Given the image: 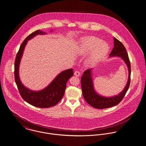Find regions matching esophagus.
Returning <instances> with one entry per match:
<instances>
[{"instance_id":"34e87169","label":"esophagus","mask_w":146,"mask_h":146,"mask_svg":"<svg viewBox=\"0 0 146 146\" xmlns=\"http://www.w3.org/2000/svg\"><path fill=\"white\" fill-rule=\"evenodd\" d=\"M74 75H75L76 76H79L80 75V72L79 71L76 70V71H75V72H74Z\"/></svg>"}]
</instances>
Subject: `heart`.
Wrapping results in <instances>:
<instances>
[{"label": "heart", "mask_w": 146, "mask_h": 146, "mask_svg": "<svg viewBox=\"0 0 146 146\" xmlns=\"http://www.w3.org/2000/svg\"><path fill=\"white\" fill-rule=\"evenodd\" d=\"M80 53L86 55L90 53L86 60L88 66H92L101 60L108 52L109 46L96 37L89 36L83 38L80 44Z\"/></svg>", "instance_id": "1"}]
</instances>
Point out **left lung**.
I'll use <instances>...</instances> for the list:
<instances>
[{"mask_svg":"<svg viewBox=\"0 0 146 146\" xmlns=\"http://www.w3.org/2000/svg\"><path fill=\"white\" fill-rule=\"evenodd\" d=\"M114 45L113 49L110 53V57L117 56L121 57L127 65L129 71L127 84L121 93L118 95L107 98L100 96L96 93L93 87L92 68L85 70L81 78L82 92L85 101L90 106L96 109H106L117 106L122 100L129 87L131 69L128 53L122 43L115 37H114Z\"/></svg>","mask_w":146,"mask_h":146,"instance_id":"8db88e82","label":"left lung"}]
</instances>
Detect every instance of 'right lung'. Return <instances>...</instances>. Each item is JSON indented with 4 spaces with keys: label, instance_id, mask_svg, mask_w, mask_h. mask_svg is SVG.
I'll return each instance as SVG.
<instances>
[{
    "label": "right lung",
    "instance_id": "obj_1",
    "mask_svg": "<svg viewBox=\"0 0 146 146\" xmlns=\"http://www.w3.org/2000/svg\"><path fill=\"white\" fill-rule=\"evenodd\" d=\"M39 34L43 35L46 33L40 30H37L29 35L22 43L15 60L14 78L19 94L26 102L33 106L45 108L54 106L61 100L65 94L67 82L73 76L74 72L72 68L62 71L56 77L47 87L38 92L30 90L22 84L19 77L18 71L25 47L28 40Z\"/></svg>",
    "mask_w": 146,
    "mask_h": 146
}]
</instances>
